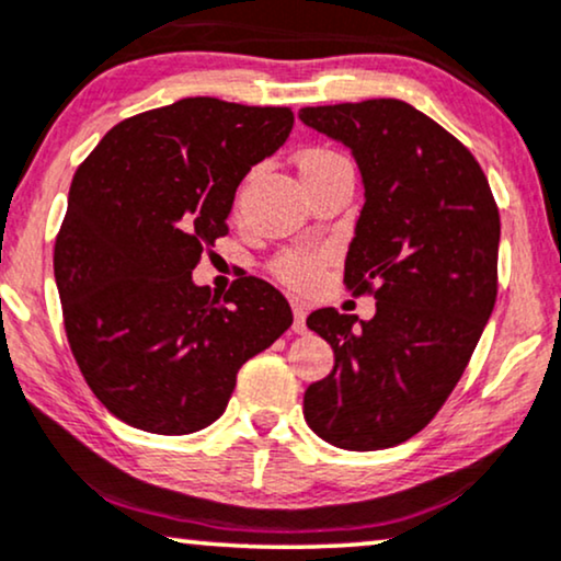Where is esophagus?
<instances>
[{"label": "esophagus", "instance_id": "obj_1", "mask_svg": "<svg viewBox=\"0 0 561 561\" xmlns=\"http://www.w3.org/2000/svg\"><path fill=\"white\" fill-rule=\"evenodd\" d=\"M293 316H295V323H293V332L295 334H306L308 327H306V306L298 300H293Z\"/></svg>", "mask_w": 561, "mask_h": 561}]
</instances>
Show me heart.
Here are the masks:
<instances>
[{"label":"heart","instance_id":"heart-1","mask_svg":"<svg viewBox=\"0 0 561 561\" xmlns=\"http://www.w3.org/2000/svg\"><path fill=\"white\" fill-rule=\"evenodd\" d=\"M347 161L340 157L336 151H329V148H306L298 157V170L300 178H308V174H316L327 167L342 164ZM327 266V253L323 251H310V248H293V251L279 253L272 263V272L279 282H285L287 287L293 289H310L319 282V276Z\"/></svg>","mask_w":561,"mask_h":561}]
</instances>
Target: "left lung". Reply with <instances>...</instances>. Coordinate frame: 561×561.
Here are the masks:
<instances>
[{"label": "left lung", "mask_w": 561, "mask_h": 561, "mask_svg": "<svg viewBox=\"0 0 561 561\" xmlns=\"http://www.w3.org/2000/svg\"><path fill=\"white\" fill-rule=\"evenodd\" d=\"M300 119L360 167L345 282L376 298L370 321L308 316L334 368L306 389L302 415L334 447L387 449L426 428L468 368L496 302L499 208L473 153L400 99L306 106Z\"/></svg>", "instance_id": "8db88e82"}]
</instances>
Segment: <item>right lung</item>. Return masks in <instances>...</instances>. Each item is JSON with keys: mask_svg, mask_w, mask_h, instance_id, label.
Returning a JSON list of instances; mask_svg holds the SVG:
<instances>
[{"mask_svg": "<svg viewBox=\"0 0 561 561\" xmlns=\"http://www.w3.org/2000/svg\"><path fill=\"white\" fill-rule=\"evenodd\" d=\"M287 106L195 96L114 125L78 167L54 242L67 342L99 402L148 434L225 413L238 370L293 323L279 289L193 282L229 232L234 191L293 130Z\"/></svg>", "mask_w": 561, "mask_h": 561, "instance_id": "1", "label": "right lung"}]
</instances>
